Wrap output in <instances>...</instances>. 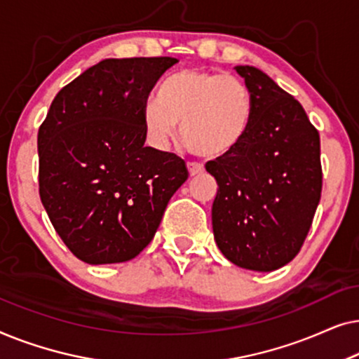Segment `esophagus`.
<instances>
[{
  "label": "esophagus",
  "mask_w": 359,
  "mask_h": 359,
  "mask_svg": "<svg viewBox=\"0 0 359 359\" xmlns=\"http://www.w3.org/2000/svg\"><path fill=\"white\" fill-rule=\"evenodd\" d=\"M188 171H189L191 176L201 175L204 171V165L196 163V161H189V163H188Z\"/></svg>",
  "instance_id": "obj_1"
}]
</instances>
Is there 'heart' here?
<instances>
[{"instance_id": "b5f03b06", "label": "heart", "mask_w": 359, "mask_h": 359, "mask_svg": "<svg viewBox=\"0 0 359 359\" xmlns=\"http://www.w3.org/2000/svg\"><path fill=\"white\" fill-rule=\"evenodd\" d=\"M253 97L242 78L199 68L166 78L142 112L149 140L165 149L176 126L183 145L203 158H220L237 149L252 124Z\"/></svg>"}]
</instances>
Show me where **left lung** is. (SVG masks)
I'll return each mask as SVG.
<instances>
[{
    "mask_svg": "<svg viewBox=\"0 0 359 359\" xmlns=\"http://www.w3.org/2000/svg\"><path fill=\"white\" fill-rule=\"evenodd\" d=\"M235 70L252 91V124L237 149L205 163L217 181L214 238L240 268L273 271L296 257L322 193L320 137L301 102L266 73Z\"/></svg>",
    "mask_w": 359,
    "mask_h": 359,
    "instance_id": "left-lung-1",
    "label": "left lung"
}]
</instances>
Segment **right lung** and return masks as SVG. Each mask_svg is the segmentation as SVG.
Segmentation results:
<instances>
[{"label":"right lung","mask_w":359,"mask_h":359,"mask_svg":"<svg viewBox=\"0 0 359 359\" xmlns=\"http://www.w3.org/2000/svg\"><path fill=\"white\" fill-rule=\"evenodd\" d=\"M176 62L106 58L58 91L39 127V194L53 229L81 262L135 258L188 180L183 158L144 145V106Z\"/></svg>","instance_id":"1"}]
</instances>
